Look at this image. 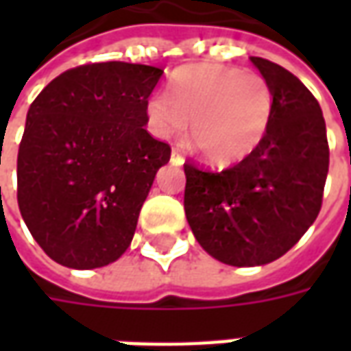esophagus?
Listing matches in <instances>:
<instances>
[{
  "mask_svg": "<svg viewBox=\"0 0 351 351\" xmlns=\"http://www.w3.org/2000/svg\"><path fill=\"white\" fill-rule=\"evenodd\" d=\"M171 161L175 163V165H182L184 163V156L180 150H176V148H173V152H171Z\"/></svg>",
  "mask_w": 351,
  "mask_h": 351,
  "instance_id": "obj_1",
  "label": "esophagus"
}]
</instances>
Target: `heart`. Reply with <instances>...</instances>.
Instances as JSON below:
<instances>
[{"label":"heart","instance_id":"1","mask_svg":"<svg viewBox=\"0 0 351 351\" xmlns=\"http://www.w3.org/2000/svg\"><path fill=\"white\" fill-rule=\"evenodd\" d=\"M158 137L186 130L206 160L235 163L250 156L269 130L272 90L256 71L220 64L184 65L171 77L169 95L156 92L146 103Z\"/></svg>","mask_w":351,"mask_h":351}]
</instances>
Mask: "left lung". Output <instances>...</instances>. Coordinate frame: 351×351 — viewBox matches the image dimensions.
Listing matches in <instances>:
<instances>
[{
  "label": "left lung",
  "instance_id": "obj_1",
  "mask_svg": "<svg viewBox=\"0 0 351 351\" xmlns=\"http://www.w3.org/2000/svg\"><path fill=\"white\" fill-rule=\"evenodd\" d=\"M250 60L272 90L263 141L223 171L184 163V210L191 231L208 256L233 267L271 263L291 250L319 214L329 171L316 97L282 65Z\"/></svg>",
  "mask_w": 351,
  "mask_h": 351
}]
</instances>
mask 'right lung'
I'll return each instance as SVG.
<instances>
[{
    "instance_id": "add662e5",
    "label": "right lung",
    "mask_w": 351,
    "mask_h": 351,
    "mask_svg": "<svg viewBox=\"0 0 351 351\" xmlns=\"http://www.w3.org/2000/svg\"><path fill=\"white\" fill-rule=\"evenodd\" d=\"M163 69L101 62L73 67L29 105L16 160V199L45 254L71 269L112 263L171 146L145 130Z\"/></svg>"
}]
</instances>
